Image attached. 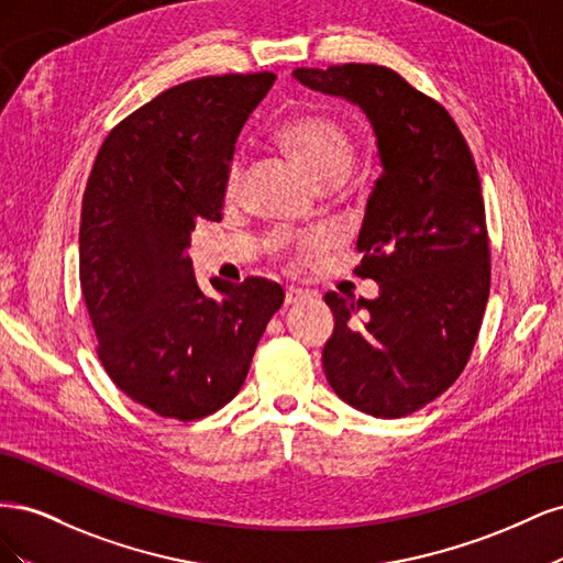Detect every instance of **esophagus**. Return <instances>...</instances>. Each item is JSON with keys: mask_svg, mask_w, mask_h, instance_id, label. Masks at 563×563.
Wrapping results in <instances>:
<instances>
[{"mask_svg": "<svg viewBox=\"0 0 563 563\" xmlns=\"http://www.w3.org/2000/svg\"><path fill=\"white\" fill-rule=\"evenodd\" d=\"M310 298V291H305V288H298V286H286V298L284 302L286 305H296V302H302Z\"/></svg>", "mask_w": 563, "mask_h": 563, "instance_id": "obj_1", "label": "esophagus"}]
</instances>
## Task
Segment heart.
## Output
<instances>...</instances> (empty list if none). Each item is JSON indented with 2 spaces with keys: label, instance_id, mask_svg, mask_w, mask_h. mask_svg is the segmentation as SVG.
Returning a JSON list of instances; mask_svg holds the SVG:
<instances>
[{
  "label": "heart",
  "instance_id": "obj_1",
  "mask_svg": "<svg viewBox=\"0 0 563 563\" xmlns=\"http://www.w3.org/2000/svg\"><path fill=\"white\" fill-rule=\"evenodd\" d=\"M277 141L319 185L340 183L350 174L354 162V141L350 131L335 122L333 117L319 112H300L288 117L277 129ZM242 178L244 157L236 155L228 166V195L240 190ZM312 242H319V236H314Z\"/></svg>",
  "mask_w": 563,
  "mask_h": 563
}]
</instances>
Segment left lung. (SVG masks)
<instances>
[{
    "label": "left lung",
    "instance_id": "1",
    "mask_svg": "<svg viewBox=\"0 0 563 563\" xmlns=\"http://www.w3.org/2000/svg\"><path fill=\"white\" fill-rule=\"evenodd\" d=\"M294 77L360 106L383 162L354 267L380 296H323L335 317L323 373L356 411L404 418L457 380L482 329L490 246L479 172L446 108L389 67H298Z\"/></svg>",
    "mask_w": 563,
    "mask_h": 563
}]
</instances>
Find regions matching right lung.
<instances>
[{
	"label": "right lung",
	"instance_id": "add662e5",
	"mask_svg": "<svg viewBox=\"0 0 563 563\" xmlns=\"http://www.w3.org/2000/svg\"><path fill=\"white\" fill-rule=\"evenodd\" d=\"M272 73L213 75L162 91L100 145L81 199L79 284L98 360L135 404L174 420L216 413L242 389L284 288L192 272L197 220L223 218L234 143Z\"/></svg>",
	"mask_w": 563,
	"mask_h": 563
}]
</instances>
